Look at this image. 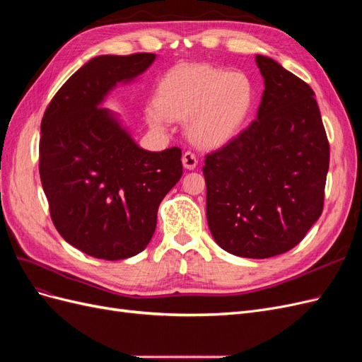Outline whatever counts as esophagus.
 I'll list each match as a JSON object with an SVG mask.
<instances>
[{"label": "esophagus", "instance_id": "esophagus-1", "mask_svg": "<svg viewBox=\"0 0 362 362\" xmlns=\"http://www.w3.org/2000/svg\"><path fill=\"white\" fill-rule=\"evenodd\" d=\"M182 164L185 169L193 170L196 168V164H198V157H196L192 151H187L182 154Z\"/></svg>", "mask_w": 362, "mask_h": 362}]
</instances>
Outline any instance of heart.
<instances>
[{
  "mask_svg": "<svg viewBox=\"0 0 362 362\" xmlns=\"http://www.w3.org/2000/svg\"><path fill=\"white\" fill-rule=\"evenodd\" d=\"M255 101V86L245 72L213 64H190L169 71L158 86V100L146 107L151 127L161 129L169 119L187 120L192 140L218 146L243 125Z\"/></svg>",
  "mask_w": 362,
  "mask_h": 362,
  "instance_id": "obj_1",
  "label": "heart"
}]
</instances>
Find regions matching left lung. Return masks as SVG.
<instances>
[{
    "instance_id": "1",
    "label": "left lung",
    "mask_w": 362,
    "mask_h": 362,
    "mask_svg": "<svg viewBox=\"0 0 362 362\" xmlns=\"http://www.w3.org/2000/svg\"><path fill=\"white\" fill-rule=\"evenodd\" d=\"M264 92L257 119L206 154V221L216 243L245 258L284 254L323 211L329 144L311 87L257 56Z\"/></svg>"
}]
</instances>
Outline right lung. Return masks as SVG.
<instances>
[{"mask_svg": "<svg viewBox=\"0 0 362 362\" xmlns=\"http://www.w3.org/2000/svg\"><path fill=\"white\" fill-rule=\"evenodd\" d=\"M156 57H93L60 87L42 119L39 173L52 223L95 258L125 259L144 250L160 202L182 175L180 148L141 149L101 107L117 83L133 81Z\"/></svg>", "mask_w": 362, "mask_h": 362, "instance_id": "obj_1", "label": "right lung"}]
</instances>
